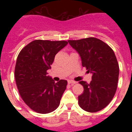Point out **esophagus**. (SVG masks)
Here are the masks:
<instances>
[{"label": "esophagus", "mask_w": 132, "mask_h": 132, "mask_svg": "<svg viewBox=\"0 0 132 132\" xmlns=\"http://www.w3.org/2000/svg\"><path fill=\"white\" fill-rule=\"evenodd\" d=\"M68 83L70 84V85H75V84L76 83V82H75V81H74V80H68Z\"/></svg>", "instance_id": "obj_1"}]
</instances>
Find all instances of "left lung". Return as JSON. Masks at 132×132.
<instances>
[{"label":"left lung","mask_w":132,"mask_h":132,"mask_svg":"<svg viewBox=\"0 0 132 132\" xmlns=\"http://www.w3.org/2000/svg\"><path fill=\"white\" fill-rule=\"evenodd\" d=\"M69 45L80 57L82 67L92 74L90 83L81 80L84 91L79 96V104L88 112L105 108L117 89L119 65L114 51L101 39L88 38L69 40Z\"/></svg>","instance_id":"left-lung-1"}]
</instances>
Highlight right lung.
<instances>
[{"mask_svg": "<svg viewBox=\"0 0 132 132\" xmlns=\"http://www.w3.org/2000/svg\"><path fill=\"white\" fill-rule=\"evenodd\" d=\"M65 41L37 39L21 50L16 60L15 79L20 94L31 110L40 114L54 111L59 106L67 81L55 82L47 75L55 56L67 45Z\"/></svg>", "mask_w": 132, "mask_h": 132, "instance_id": "right-lung-1", "label": "right lung"}]
</instances>
